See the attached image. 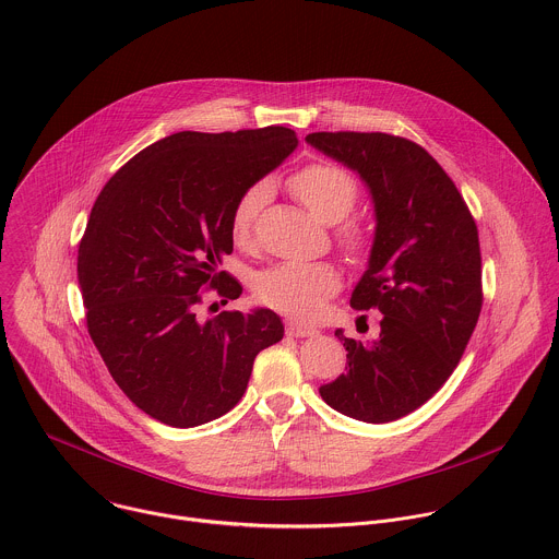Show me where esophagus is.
I'll return each instance as SVG.
<instances>
[{"mask_svg": "<svg viewBox=\"0 0 559 559\" xmlns=\"http://www.w3.org/2000/svg\"><path fill=\"white\" fill-rule=\"evenodd\" d=\"M285 331H287V335H289V337H311V335H316V333H318L313 326L300 324V322H296V320H287Z\"/></svg>", "mask_w": 559, "mask_h": 559, "instance_id": "obj_1", "label": "esophagus"}]
</instances>
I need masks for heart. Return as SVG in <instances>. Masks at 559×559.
Returning <instances> with one entry per match:
<instances>
[{"label":"heart","instance_id":"obj_1","mask_svg":"<svg viewBox=\"0 0 559 559\" xmlns=\"http://www.w3.org/2000/svg\"><path fill=\"white\" fill-rule=\"evenodd\" d=\"M289 191L324 224L342 222L357 204L359 187L348 169L335 163L318 160L300 167L287 180ZM267 187L257 182L248 187L235 202L230 215V233L235 243L250 246L259 213L265 204ZM337 243L350 257H361L370 246L368 230L357 222H346L337 230ZM340 289V272L326 261L296 263L285 261L263 270L254 281L257 298L294 318H318L326 300Z\"/></svg>","mask_w":559,"mask_h":559}]
</instances>
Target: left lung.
Returning <instances> with one entry per match:
<instances>
[{"label": "left lung", "mask_w": 559, "mask_h": 559, "mask_svg": "<svg viewBox=\"0 0 559 559\" xmlns=\"http://www.w3.org/2000/svg\"><path fill=\"white\" fill-rule=\"evenodd\" d=\"M307 143L355 169L372 193L374 243L350 307L383 313L372 342L335 331L348 372L320 396L355 420L392 423L449 381L471 342L484 305L479 230L423 145L385 132H311Z\"/></svg>", "instance_id": "1"}]
</instances>
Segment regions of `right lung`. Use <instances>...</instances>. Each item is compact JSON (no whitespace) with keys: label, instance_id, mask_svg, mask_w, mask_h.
Instances as JSON below:
<instances>
[{"label":"right lung","instance_id":"right-lung-1","mask_svg":"<svg viewBox=\"0 0 559 559\" xmlns=\"http://www.w3.org/2000/svg\"><path fill=\"white\" fill-rule=\"evenodd\" d=\"M296 145L285 126L176 132L132 156L91 209L78 248L86 329L121 392L163 425L189 429L230 412L254 357L283 340L270 309L202 320L201 289L222 305L241 296L239 281L217 272L233 252V206Z\"/></svg>","mask_w":559,"mask_h":559}]
</instances>
